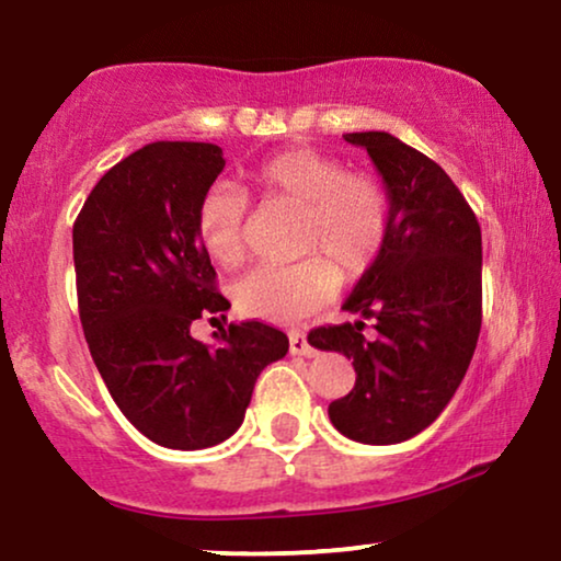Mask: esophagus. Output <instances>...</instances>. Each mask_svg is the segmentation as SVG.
Here are the masks:
<instances>
[{
  "label": "esophagus",
  "mask_w": 561,
  "mask_h": 561,
  "mask_svg": "<svg viewBox=\"0 0 561 561\" xmlns=\"http://www.w3.org/2000/svg\"><path fill=\"white\" fill-rule=\"evenodd\" d=\"M289 354L295 356H316V348L308 343V335L302 331H289Z\"/></svg>",
  "instance_id": "esophagus-1"
}]
</instances>
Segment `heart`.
<instances>
[{
    "mask_svg": "<svg viewBox=\"0 0 561 561\" xmlns=\"http://www.w3.org/2000/svg\"><path fill=\"white\" fill-rule=\"evenodd\" d=\"M253 184L272 203L300 207L297 264L259 266L236 282L238 310L249 318L289 323L325 305L341 276L362 279L382 256L392 222L390 190L375 171L346 169L316 148H285L253 169ZM245 199L215 184L203 194L194 230L215 264L233 268L245 259Z\"/></svg>",
    "mask_w": 561,
    "mask_h": 561,
    "instance_id": "heart-1",
    "label": "heart"
}]
</instances>
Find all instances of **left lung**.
<instances>
[{
    "instance_id": "1",
    "label": "left lung",
    "mask_w": 561,
    "mask_h": 561,
    "mask_svg": "<svg viewBox=\"0 0 561 561\" xmlns=\"http://www.w3.org/2000/svg\"><path fill=\"white\" fill-rule=\"evenodd\" d=\"M390 190L382 256L356 282L343 310L371 319L310 331V346L354 362L356 385L333 400L335 431L358 444L408 442L442 415L472 362L482 325V233L449 174L382 130L346 133Z\"/></svg>"
}]
</instances>
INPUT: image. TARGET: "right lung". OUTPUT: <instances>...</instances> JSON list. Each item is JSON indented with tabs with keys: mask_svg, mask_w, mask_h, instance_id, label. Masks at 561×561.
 <instances>
[{
	"mask_svg": "<svg viewBox=\"0 0 561 561\" xmlns=\"http://www.w3.org/2000/svg\"><path fill=\"white\" fill-rule=\"evenodd\" d=\"M222 167L213 144H148L96 182L73 222L79 318L96 369L123 415L179 451L233 436L261 369L289 348L259 320L220 328L213 346L190 333L192 320H226L230 308L194 230Z\"/></svg>",
	"mask_w": 561,
	"mask_h": 561,
	"instance_id": "1",
	"label": "right lung"
}]
</instances>
